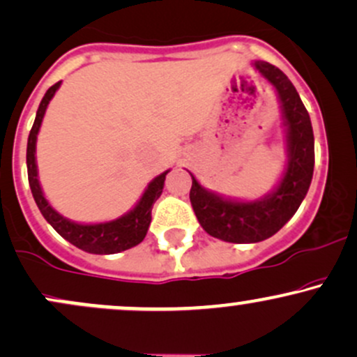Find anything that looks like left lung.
Listing matches in <instances>:
<instances>
[{
    "label": "left lung",
    "mask_w": 357,
    "mask_h": 357,
    "mask_svg": "<svg viewBox=\"0 0 357 357\" xmlns=\"http://www.w3.org/2000/svg\"><path fill=\"white\" fill-rule=\"evenodd\" d=\"M253 65L275 87L284 110L289 162L280 184L260 202L241 203L206 191L190 173V199L199 225L208 235L230 243H257L275 235L298 210L314 173L312 124L296 87L275 65L268 61Z\"/></svg>",
    "instance_id": "1"
}]
</instances>
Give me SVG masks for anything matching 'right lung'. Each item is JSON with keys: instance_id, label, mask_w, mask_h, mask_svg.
<instances>
[{"instance_id": "obj_1", "label": "right lung", "mask_w": 357, "mask_h": 357, "mask_svg": "<svg viewBox=\"0 0 357 357\" xmlns=\"http://www.w3.org/2000/svg\"><path fill=\"white\" fill-rule=\"evenodd\" d=\"M61 82H56L47 90L45 97L40 102V107L36 110V117L33 122V127L28 136V146H26V167H28V183H30L31 195H33L36 206L40 208L45 220L55 228L59 235L63 236L65 240L70 241L77 248L84 250L89 253H97V255H110V253H119L129 250L144 240L147 228L151 223V211H153V204L155 199L161 196L162 188H165L166 174L169 171H165L154 178L149 183L147 190L139 199L134 210H130L127 215L121 216V218L107 221V223L99 225H79L73 221L63 218L59 215L45 199L42 188L38 183V173H36V162H35V147H36V134H38L40 126H42L45 110L47 105L50 104L52 97L59 90Z\"/></svg>"}]
</instances>
